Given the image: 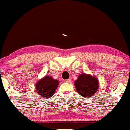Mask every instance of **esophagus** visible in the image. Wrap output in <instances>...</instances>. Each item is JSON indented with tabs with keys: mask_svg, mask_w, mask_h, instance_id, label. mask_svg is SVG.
<instances>
[{
	"mask_svg": "<svg viewBox=\"0 0 130 130\" xmlns=\"http://www.w3.org/2000/svg\"><path fill=\"white\" fill-rule=\"evenodd\" d=\"M64 82L66 83H69L71 82V79H65L64 80Z\"/></svg>",
	"mask_w": 130,
	"mask_h": 130,
	"instance_id": "esophagus-1",
	"label": "esophagus"
}]
</instances>
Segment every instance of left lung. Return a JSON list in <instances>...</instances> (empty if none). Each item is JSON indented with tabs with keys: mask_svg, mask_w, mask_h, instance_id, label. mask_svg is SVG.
Wrapping results in <instances>:
<instances>
[{
	"mask_svg": "<svg viewBox=\"0 0 130 130\" xmlns=\"http://www.w3.org/2000/svg\"><path fill=\"white\" fill-rule=\"evenodd\" d=\"M75 86L78 93L85 98H90L98 89V81L96 77L83 73L75 81Z\"/></svg>",
	"mask_w": 130,
	"mask_h": 130,
	"instance_id": "left-lung-1",
	"label": "left lung"
}]
</instances>
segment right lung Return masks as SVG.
I'll use <instances>...</instances> for the list:
<instances>
[{
	"label": "right lung",
	"instance_id": "1",
	"mask_svg": "<svg viewBox=\"0 0 130 130\" xmlns=\"http://www.w3.org/2000/svg\"><path fill=\"white\" fill-rule=\"evenodd\" d=\"M58 86V81L52 77L46 76L40 80L36 84V91L40 96L47 98H50L55 93Z\"/></svg>",
	"mask_w": 130,
	"mask_h": 130
}]
</instances>
